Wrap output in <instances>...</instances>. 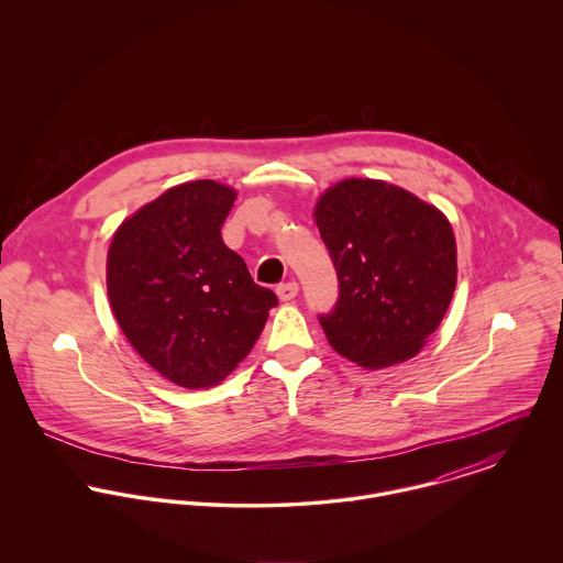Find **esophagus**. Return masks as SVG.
<instances>
[{
  "label": "esophagus",
  "mask_w": 563,
  "mask_h": 563,
  "mask_svg": "<svg viewBox=\"0 0 563 563\" xmlns=\"http://www.w3.org/2000/svg\"><path fill=\"white\" fill-rule=\"evenodd\" d=\"M299 295V284L297 282H286L277 286V297L279 301H292Z\"/></svg>",
  "instance_id": "obj_1"
}]
</instances>
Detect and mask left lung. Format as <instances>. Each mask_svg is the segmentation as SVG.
I'll use <instances>...</instances> for the list:
<instances>
[{"instance_id":"8db88e82","label":"left lung","mask_w":563,"mask_h":563,"mask_svg":"<svg viewBox=\"0 0 563 563\" xmlns=\"http://www.w3.org/2000/svg\"><path fill=\"white\" fill-rule=\"evenodd\" d=\"M314 221L340 282L321 317L331 349L373 371L418 355L457 286L444 212L384 179L349 177L322 192Z\"/></svg>"}]
</instances>
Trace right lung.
Returning a JSON list of instances; mask_svg holds the SVG:
<instances>
[{"label":"right lung","instance_id":"1","mask_svg":"<svg viewBox=\"0 0 563 563\" xmlns=\"http://www.w3.org/2000/svg\"><path fill=\"white\" fill-rule=\"evenodd\" d=\"M236 195L214 179L177 184L128 217L108 249L106 288L121 331L188 390L221 384L277 306L221 239Z\"/></svg>","mask_w":563,"mask_h":563}]
</instances>
